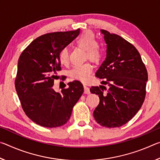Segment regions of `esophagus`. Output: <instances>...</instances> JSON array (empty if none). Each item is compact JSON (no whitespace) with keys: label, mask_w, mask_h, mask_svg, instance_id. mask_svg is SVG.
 Here are the masks:
<instances>
[{"label":"esophagus","mask_w":160,"mask_h":160,"mask_svg":"<svg viewBox=\"0 0 160 160\" xmlns=\"http://www.w3.org/2000/svg\"><path fill=\"white\" fill-rule=\"evenodd\" d=\"M83 87H84V93H85V94H90V88H89L86 85H83Z\"/></svg>","instance_id":"esophagus-1"}]
</instances>
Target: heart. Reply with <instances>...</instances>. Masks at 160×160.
Returning a JSON list of instances; mask_svg holds the SVG:
<instances>
[{"instance_id":"1","label":"heart","mask_w":160,"mask_h":160,"mask_svg":"<svg viewBox=\"0 0 160 160\" xmlns=\"http://www.w3.org/2000/svg\"><path fill=\"white\" fill-rule=\"evenodd\" d=\"M78 47L85 51V58L93 63H98L102 56V48L98 43L92 32L87 31L83 32L76 41ZM58 60L62 65L69 63V51L66 47L61 48L58 53ZM92 71V67L89 63H85L74 66L69 71L70 77L72 79L86 82Z\"/></svg>"}]
</instances>
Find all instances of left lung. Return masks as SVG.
<instances>
[{"mask_svg": "<svg viewBox=\"0 0 160 160\" xmlns=\"http://www.w3.org/2000/svg\"><path fill=\"white\" fill-rule=\"evenodd\" d=\"M101 32L107 43V58L95 76L104 79L102 82L109 88L91 87V92L99 97L93 116L101 126L116 128L128 123L141 108L145 98L148 71L133 45L117 34L104 29Z\"/></svg>", "mask_w": 160, "mask_h": 160, "instance_id": "8db88e82", "label": "left lung"}]
</instances>
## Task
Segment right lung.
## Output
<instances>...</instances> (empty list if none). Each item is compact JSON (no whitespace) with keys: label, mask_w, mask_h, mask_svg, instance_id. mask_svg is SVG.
Here are the masks:
<instances>
[{"label":"right lung","mask_w":160,"mask_h":160,"mask_svg":"<svg viewBox=\"0 0 160 160\" xmlns=\"http://www.w3.org/2000/svg\"><path fill=\"white\" fill-rule=\"evenodd\" d=\"M79 33L78 29L43 34L32 41L19 58L16 92L26 115L38 125L56 128L66 124L82 96L83 86L78 80L60 92L53 89L54 80L58 78L56 73L61 70L59 51Z\"/></svg>","instance_id":"right-lung-1"}]
</instances>
